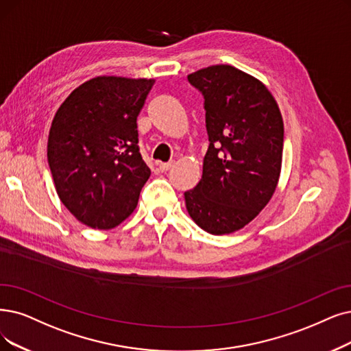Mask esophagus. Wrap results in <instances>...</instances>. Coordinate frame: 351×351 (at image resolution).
<instances>
[{
    "label": "esophagus",
    "instance_id": "esophagus-1",
    "mask_svg": "<svg viewBox=\"0 0 351 351\" xmlns=\"http://www.w3.org/2000/svg\"><path fill=\"white\" fill-rule=\"evenodd\" d=\"M171 167H173V162H161V164L158 165V168H160V171H161V173H167L168 170H170Z\"/></svg>",
    "mask_w": 351,
    "mask_h": 351
}]
</instances>
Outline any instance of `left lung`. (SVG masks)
Returning a JSON list of instances; mask_svg holds the SVG:
<instances>
[{
  "label": "left lung",
  "instance_id": "8db88e82",
  "mask_svg": "<svg viewBox=\"0 0 351 351\" xmlns=\"http://www.w3.org/2000/svg\"><path fill=\"white\" fill-rule=\"evenodd\" d=\"M204 97L208 148L199 184L184 193L197 226L212 234L245 228L269 203L282 165L284 121L261 80L229 64L187 76Z\"/></svg>",
  "mask_w": 351,
  "mask_h": 351
}]
</instances>
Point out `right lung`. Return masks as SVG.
Returning <instances> with one entry per match:
<instances>
[{
    "mask_svg": "<svg viewBox=\"0 0 351 351\" xmlns=\"http://www.w3.org/2000/svg\"><path fill=\"white\" fill-rule=\"evenodd\" d=\"M156 80L97 76L82 83L53 118L47 161L59 199L79 221L112 229L138 204L151 176L136 118Z\"/></svg>",
    "mask_w": 351,
    "mask_h": 351,
    "instance_id": "add662e5",
    "label": "right lung"
}]
</instances>
